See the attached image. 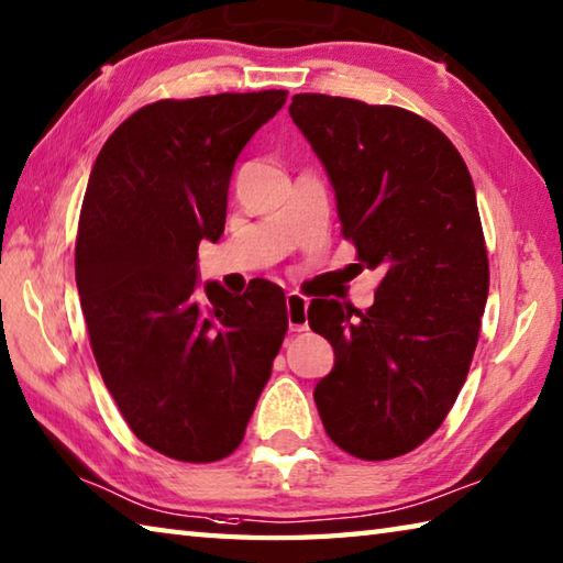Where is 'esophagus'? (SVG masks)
<instances>
[{"mask_svg": "<svg viewBox=\"0 0 563 563\" xmlns=\"http://www.w3.org/2000/svg\"><path fill=\"white\" fill-rule=\"evenodd\" d=\"M285 305H288L290 332L308 330V298H302L300 292H288L285 295Z\"/></svg>", "mask_w": 563, "mask_h": 563, "instance_id": "1", "label": "esophagus"}]
</instances>
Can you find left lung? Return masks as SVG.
<instances>
[{"instance_id": "obj_1", "label": "left lung", "mask_w": 563, "mask_h": 563, "mask_svg": "<svg viewBox=\"0 0 563 563\" xmlns=\"http://www.w3.org/2000/svg\"><path fill=\"white\" fill-rule=\"evenodd\" d=\"M290 118L332 181L356 265L384 275L366 312L310 302V327L334 350L317 411L342 451L391 460L438 431L473 362L489 290L473 179L411 110L298 93Z\"/></svg>"}]
</instances>
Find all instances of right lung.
Wrapping results in <instances>:
<instances>
[{
	"label": "right lung",
	"instance_id": "add662e5",
	"mask_svg": "<svg viewBox=\"0 0 563 563\" xmlns=\"http://www.w3.org/2000/svg\"><path fill=\"white\" fill-rule=\"evenodd\" d=\"M288 90L157 100L112 132L90 172L76 285L100 376L130 431L181 463L236 451L288 332L263 278L203 283L199 243L227 223L233 165Z\"/></svg>",
	"mask_w": 563,
	"mask_h": 563
}]
</instances>
